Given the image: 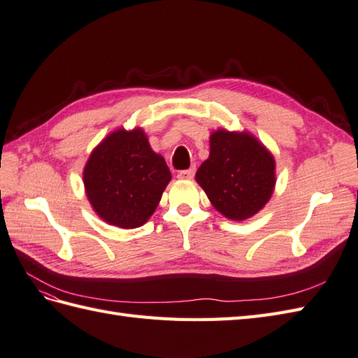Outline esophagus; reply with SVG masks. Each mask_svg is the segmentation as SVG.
Wrapping results in <instances>:
<instances>
[{
  "label": "esophagus",
  "instance_id": "1",
  "mask_svg": "<svg viewBox=\"0 0 358 358\" xmlns=\"http://www.w3.org/2000/svg\"><path fill=\"white\" fill-rule=\"evenodd\" d=\"M194 176H195V168L178 172V178H181V180H190V178H194Z\"/></svg>",
  "mask_w": 358,
  "mask_h": 358
}]
</instances>
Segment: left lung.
Returning a JSON list of instances; mask_svg holds the SVG:
<instances>
[{"label": "left lung", "mask_w": 358, "mask_h": 358, "mask_svg": "<svg viewBox=\"0 0 358 358\" xmlns=\"http://www.w3.org/2000/svg\"><path fill=\"white\" fill-rule=\"evenodd\" d=\"M210 203L228 219L243 221L268 203L275 186L272 154L248 133L217 130L196 172Z\"/></svg>", "instance_id": "left-lung-1"}]
</instances>
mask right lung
<instances>
[{
    "instance_id": "1",
    "label": "right lung",
    "mask_w": 358,
    "mask_h": 358,
    "mask_svg": "<svg viewBox=\"0 0 358 358\" xmlns=\"http://www.w3.org/2000/svg\"><path fill=\"white\" fill-rule=\"evenodd\" d=\"M92 207L106 222L136 228L159 206L171 171L155 154L141 128L117 130L101 142L83 172Z\"/></svg>"
}]
</instances>
